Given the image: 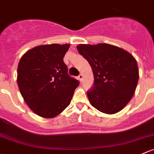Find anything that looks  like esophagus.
<instances>
[{
    "instance_id": "esophagus-1",
    "label": "esophagus",
    "mask_w": 154,
    "mask_h": 154,
    "mask_svg": "<svg viewBox=\"0 0 154 154\" xmlns=\"http://www.w3.org/2000/svg\"><path fill=\"white\" fill-rule=\"evenodd\" d=\"M82 77H83V76H82V74H80V75L78 76V80H80V82H81L82 80Z\"/></svg>"
}]
</instances>
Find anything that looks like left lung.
I'll list each match as a JSON object with an SVG mask.
<instances>
[{"instance_id":"8db88e82","label":"left lung","mask_w":154,"mask_h":154,"mask_svg":"<svg viewBox=\"0 0 154 154\" xmlns=\"http://www.w3.org/2000/svg\"><path fill=\"white\" fill-rule=\"evenodd\" d=\"M78 52L87 60L94 82L87 91L91 106L101 112L120 111L134 96L139 80L137 60L122 48L107 44H80Z\"/></svg>"}]
</instances>
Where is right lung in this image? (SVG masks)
Masks as SVG:
<instances>
[{
	"mask_svg": "<svg viewBox=\"0 0 154 154\" xmlns=\"http://www.w3.org/2000/svg\"><path fill=\"white\" fill-rule=\"evenodd\" d=\"M69 44L38 46L29 50L17 66L20 94L31 109L53 118L67 108L80 82L68 74L63 57Z\"/></svg>",
	"mask_w": 154,
	"mask_h": 154,
	"instance_id": "1",
	"label": "right lung"
}]
</instances>
